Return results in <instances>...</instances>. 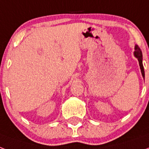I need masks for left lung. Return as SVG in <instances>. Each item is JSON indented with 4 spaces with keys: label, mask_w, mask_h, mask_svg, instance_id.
<instances>
[{
    "label": "left lung",
    "mask_w": 149,
    "mask_h": 149,
    "mask_svg": "<svg viewBox=\"0 0 149 149\" xmlns=\"http://www.w3.org/2000/svg\"><path fill=\"white\" fill-rule=\"evenodd\" d=\"M134 56L138 59V63H139V66H140L141 72V74H142V77L143 78H144V80H145V70H144V67H143L142 64V53H141V50L140 48L138 47V45H135V47H134Z\"/></svg>",
    "instance_id": "left-lung-1"
}]
</instances>
